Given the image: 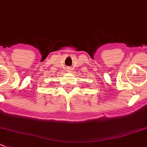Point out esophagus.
I'll list each match as a JSON object with an SVG mask.
<instances>
[{"mask_svg": "<svg viewBox=\"0 0 147 147\" xmlns=\"http://www.w3.org/2000/svg\"><path fill=\"white\" fill-rule=\"evenodd\" d=\"M70 67H68V68H67V70H68V71H70Z\"/></svg>", "mask_w": 147, "mask_h": 147, "instance_id": "34e87169", "label": "esophagus"}]
</instances>
